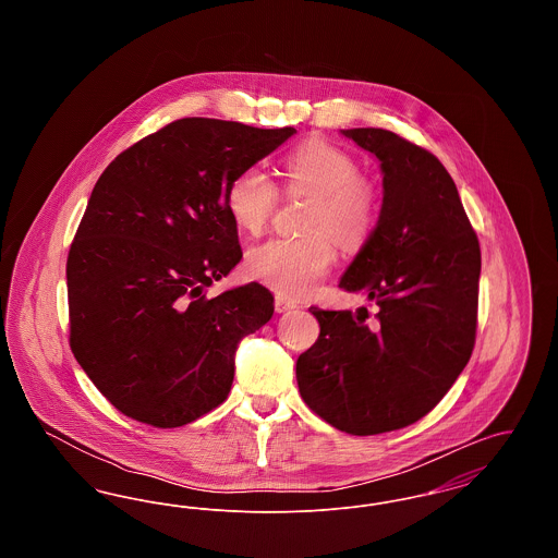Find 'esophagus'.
Here are the masks:
<instances>
[{
  "mask_svg": "<svg viewBox=\"0 0 558 558\" xmlns=\"http://www.w3.org/2000/svg\"><path fill=\"white\" fill-rule=\"evenodd\" d=\"M274 307H276L278 314H287V312H291V310L296 307V301H291V299H287V296H282V294H276Z\"/></svg>",
  "mask_w": 558,
  "mask_h": 558,
  "instance_id": "obj_1",
  "label": "esophagus"
}]
</instances>
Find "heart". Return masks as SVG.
Returning <instances> with one entry per match:
<instances>
[{
  "mask_svg": "<svg viewBox=\"0 0 558 558\" xmlns=\"http://www.w3.org/2000/svg\"><path fill=\"white\" fill-rule=\"evenodd\" d=\"M289 190H307L316 201L307 213V236H280L246 255V271L284 296H307L337 262L333 234L347 248L364 244L378 217V192L360 173V160L345 148L310 140L284 159ZM228 211L240 230L262 234L278 207V186L264 171H240L228 186Z\"/></svg>",
  "mask_w": 558,
  "mask_h": 558,
  "instance_id": "obj_1",
  "label": "heart"
}]
</instances>
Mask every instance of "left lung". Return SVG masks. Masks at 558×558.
<instances>
[{
	"instance_id": "1",
	"label": "left lung",
	"mask_w": 558,
	"mask_h": 558,
	"mask_svg": "<svg viewBox=\"0 0 558 558\" xmlns=\"http://www.w3.org/2000/svg\"><path fill=\"white\" fill-rule=\"evenodd\" d=\"M380 160L383 207L339 287L378 305L310 307L319 337L296 360L303 401L351 435L412 425L450 391L477 335L481 248L435 155L374 128L343 130Z\"/></svg>"
}]
</instances>
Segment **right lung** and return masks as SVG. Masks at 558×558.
<instances>
[{
  "label": "right lung",
  "instance_id": "add662e5",
  "mask_svg": "<svg viewBox=\"0 0 558 558\" xmlns=\"http://www.w3.org/2000/svg\"><path fill=\"white\" fill-rule=\"evenodd\" d=\"M292 133L187 117L123 150L92 190L66 259L71 349L133 421L184 426L228 398L236 347L274 314L257 282L205 292L242 259L228 186Z\"/></svg>",
  "mask_w": 558,
  "mask_h": 558
}]
</instances>
